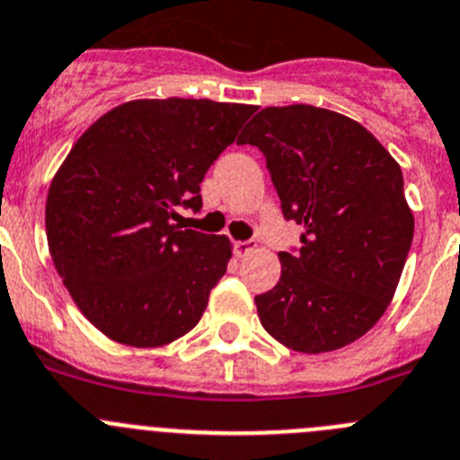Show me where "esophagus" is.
<instances>
[{"label":"esophagus","mask_w":460,"mask_h":460,"mask_svg":"<svg viewBox=\"0 0 460 460\" xmlns=\"http://www.w3.org/2000/svg\"><path fill=\"white\" fill-rule=\"evenodd\" d=\"M254 250H256V240H238V243H234V252L235 256H240V259L252 254Z\"/></svg>","instance_id":"esophagus-1"}]
</instances>
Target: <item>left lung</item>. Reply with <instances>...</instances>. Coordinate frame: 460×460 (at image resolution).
Masks as SVG:
<instances>
[{
    "instance_id": "1",
    "label": "left lung",
    "mask_w": 460,
    "mask_h": 460,
    "mask_svg": "<svg viewBox=\"0 0 460 460\" xmlns=\"http://www.w3.org/2000/svg\"><path fill=\"white\" fill-rule=\"evenodd\" d=\"M238 145L263 152L283 217L304 226L302 247L279 252L277 286L254 299L263 329L302 354L366 336L413 243L402 167L366 127L308 104L268 106Z\"/></svg>"
}]
</instances>
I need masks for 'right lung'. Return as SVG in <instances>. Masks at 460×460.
<instances>
[{"label":"right lung","mask_w":460,"mask_h":460,"mask_svg":"<svg viewBox=\"0 0 460 460\" xmlns=\"http://www.w3.org/2000/svg\"><path fill=\"white\" fill-rule=\"evenodd\" d=\"M254 106L133 100L102 115L51 179L47 244L79 311L111 341L186 336L231 259L226 235L174 225Z\"/></svg>","instance_id":"obj_1"}]
</instances>
